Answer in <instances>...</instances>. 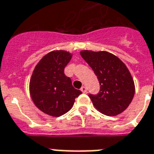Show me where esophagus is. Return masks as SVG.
Wrapping results in <instances>:
<instances>
[{"instance_id": "1", "label": "esophagus", "mask_w": 154, "mask_h": 154, "mask_svg": "<svg viewBox=\"0 0 154 154\" xmlns=\"http://www.w3.org/2000/svg\"><path fill=\"white\" fill-rule=\"evenodd\" d=\"M80 90H81V91H82L84 94H86V93L88 92V91H87V89H86L85 86H82V87H81V89H80Z\"/></svg>"}]
</instances>
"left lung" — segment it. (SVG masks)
<instances>
[{
  "mask_svg": "<svg viewBox=\"0 0 154 154\" xmlns=\"http://www.w3.org/2000/svg\"><path fill=\"white\" fill-rule=\"evenodd\" d=\"M80 55L100 81V93L89 95L95 109L108 116L124 112L135 93L134 82L127 66L117 56L107 51H82Z\"/></svg>",
  "mask_w": 154,
  "mask_h": 154,
  "instance_id": "obj_1",
  "label": "left lung"
}]
</instances>
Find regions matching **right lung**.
I'll return each mask as SVG.
<instances>
[{
	"instance_id": "right-lung-1",
	"label": "right lung",
	"mask_w": 154,
	"mask_h": 154,
	"mask_svg": "<svg viewBox=\"0 0 154 154\" xmlns=\"http://www.w3.org/2000/svg\"><path fill=\"white\" fill-rule=\"evenodd\" d=\"M72 54L65 51H51L40 60L30 80V94L35 105L45 114L59 117L74 105L82 92L75 89L64 69Z\"/></svg>"
}]
</instances>
